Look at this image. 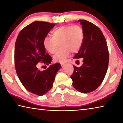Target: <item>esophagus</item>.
<instances>
[{
    "label": "esophagus",
    "mask_w": 123,
    "mask_h": 123,
    "mask_svg": "<svg viewBox=\"0 0 123 123\" xmlns=\"http://www.w3.org/2000/svg\"><path fill=\"white\" fill-rule=\"evenodd\" d=\"M66 63V62H60V64H61V66H63L64 64H65Z\"/></svg>",
    "instance_id": "34e87169"
}]
</instances>
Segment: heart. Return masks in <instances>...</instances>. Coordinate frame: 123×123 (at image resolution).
I'll return each instance as SVG.
<instances>
[{
	"label": "heart",
	"mask_w": 123,
	"mask_h": 123,
	"mask_svg": "<svg viewBox=\"0 0 123 123\" xmlns=\"http://www.w3.org/2000/svg\"><path fill=\"white\" fill-rule=\"evenodd\" d=\"M84 32L78 25H63L55 29L53 37L45 36L43 40L44 48L50 54H54L60 44V47L55 55L54 60L57 62L65 61L70 52L76 53L81 47Z\"/></svg>",
	"instance_id": "1"
}]
</instances>
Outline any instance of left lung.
Instances as JSON below:
<instances>
[{
  "instance_id": "1",
  "label": "left lung",
  "mask_w": 123,
  "mask_h": 123,
  "mask_svg": "<svg viewBox=\"0 0 123 123\" xmlns=\"http://www.w3.org/2000/svg\"><path fill=\"white\" fill-rule=\"evenodd\" d=\"M84 37L80 50L74 58H83L80 67L73 65L74 70L70 76L73 86L82 93L95 91L103 81L109 62L106 41L98 27L86 20L79 19Z\"/></svg>"
}]
</instances>
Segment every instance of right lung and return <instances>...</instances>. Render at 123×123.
Listing matches in <instances>:
<instances>
[{"label":"right lung","instance_id":"1","mask_svg":"<svg viewBox=\"0 0 123 123\" xmlns=\"http://www.w3.org/2000/svg\"><path fill=\"white\" fill-rule=\"evenodd\" d=\"M55 24L36 21L25 27L17 38L14 48V65L17 74L26 90L39 96L47 93L52 87L60 63L39 69L41 64L49 65L51 57L45 53L43 40ZM43 66H42V67Z\"/></svg>","mask_w":123,"mask_h":123}]
</instances>
